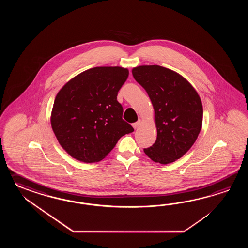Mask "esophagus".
Segmentation results:
<instances>
[{
  "mask_svg": "<svg viewBox=\"0 0 248 248\" xmlns=\"http://www.w3.org/2000/svg\"><path fill=\"white\" fill-rule=\"evenodd\" d=\"M140 125H141V121L139 120L138 122H135V123H133V125H132V126H133V127H134L135 129H137V128H138V127L140 126Z\"/></svg>",
  "mask_w": 248,
  "mask_h": 248,
  "instance_id": "obj_1",
  "label": "esophagus"
}]
</instances>
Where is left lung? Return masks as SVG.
Returning <instances> with one entry per match:
<instances>
[{
    "label": "left lung",
    "mask_w": 248,
    "mask_h": 248,
    "mask_svg": "<svg viewBox=\"0 0 248 248\" xmlns=\"http://www.w3.org/2000/svg\"><path fill=\"white\" fill-rule=\"evenodd\" d=\"M132 74L152 101L157 127L156 142L143 152L154 162L172 163L190 150L201 132V97L185 77L163 66L139 65Z\"/></svg>",
    "instance_id": "obj_1"
}]
</instances>
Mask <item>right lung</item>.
I'll list each match as a JSON object with an SVG mask.
<instances>
[{"instance_id": "right-lung-1", "label": "right lung", "mask_w": 248, "mask_h": 248, "mask_svg": "<svg viewBox=\"0 0 248 248\" xmlns=\"http://www.w3.org/2000/svg\"><path fill=\"white\" fill-rule=\"evenodd\" d=\"M127 68L97 66L70 79L54 101L50 123L61 147L85 163L106 158L119 139L134 131L123 121L117 95Z\"/></svg>"}]
</instances>
